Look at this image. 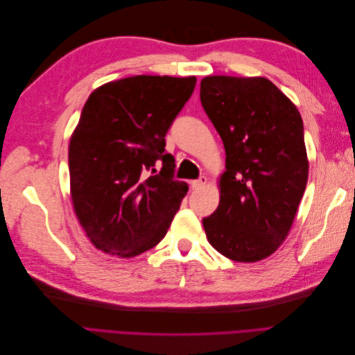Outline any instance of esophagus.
Listing matches in <instances>:
<instances>
[{"mask_svg": "<svg viewBox=\"0 0 355 355\" xmlns=\"http://www.w3.org/2000/svg\"><path fill=\"white\" fill-rule=\"evenodd\" d=\"M206 184H207V178H206V176H200L197 180L192 182V188H194V189H200V188H202Z\"/></svg>", "mask_w": 355, "mask_h": 355, "instance_id": "1", "label": "esophagus"}]
</instances>
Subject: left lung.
<instances>
[{"mask_svg":"<svg viewBox=\"0 0 355 355\" xmlns=\"http://www.w3.org/2000/svg\"><path fill=\"white\" fill-rule=\"evenodd\" d=\"M200 99L227 154L219 206L202 219L207 240L232 261L265 259L287 237L305 192L302 118L262 77H206Z\"/></svg>","mask_w":355,"mask_h":355,"instance_id":"1","label":"left lung"}]
</instances>
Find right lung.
<instances>
[{
    "mask_svg": "<svg viewBox=\"0 0 355 355\" xmlns=\"http://www.w3.org/2000/svg\"><path fill=\"white\" fill-rule=\"evenodd\" d=\"M196 83L136 75L103 84L85 102L69 142L71 197L102 252L133 257L167 234L188 185L173 178L164 137Z\"/></svg>",
    "mask_w": 355,
    "mask_h": 355,
    "instance_id": "obj_1",
    "label": "right lung"
}]
</instances>
